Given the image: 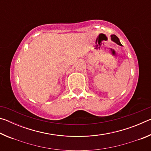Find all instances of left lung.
Masks as SVG:
<instances>
[{
  "label": "left lung",
  "mask_w": 151,
  "mask_h": 151,
  "mask_svg": "<svg viewBox=\"0 0 151 151\" xmlns=\"http://www.w3.org/2000/svg\"><path fill=\"white\" fill-rule=\"evenodd\" d=\"M111 40H112L113 42H116L117 45H120V46H122L121 43V42H120V40H119V38L117 37L116 35H111Z\"/></svg>",
  "instance_id": "left-lung-1"
}]
</instances>
